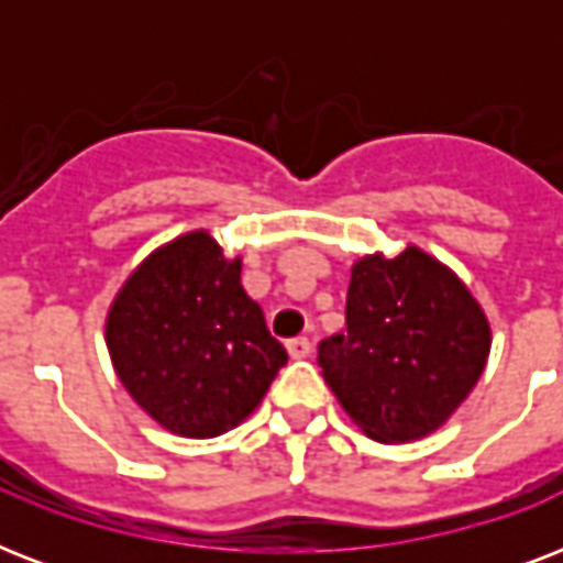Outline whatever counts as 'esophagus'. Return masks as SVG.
I'll return each mask as SVG.
<instances>
[{
	"label": "esophagus",
	"instance_id": "obj_1",
	"mask_svg": "<svg viewBox=\"0 0 563 563\" xmlns=\"http://www.w3.org/2000/svg\"><path fill=\"white\" fill-rule=\"evenodd\" d=\"M286 351H289L291 360H307L309 353H312V344H309V339L298 335V339H289V342H286Z\"/></svg>",
	"mask_w": 563,
	"mask_h": 563
}]
</instances>
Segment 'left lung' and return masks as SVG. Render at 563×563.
Here are the masks:
<instances>
[{
  "instance_id": "8db88e82",
  "label": "left lung",
  "mask_w": 563,
  "mask_h": 563,
  "mask_svg": "<svg viewBox=\"0 0 563 563\" xmlns=\"http://www.w3.org/2000/svg\"><path fill=\"white\" fill-rule=\"evenodd\" d=\"M347 330L318 344L342 409L374 441L429 435L485 371L490 327L450 268L418 247L353 265Z\"/></svg>"
}]
</instances>
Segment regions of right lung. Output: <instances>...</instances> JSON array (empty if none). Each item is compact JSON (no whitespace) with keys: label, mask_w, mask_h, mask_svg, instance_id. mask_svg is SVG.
I'll list each match as a JSON object with an SVG mask.
<instances>
[{"label":"right lung","mask_w":563,"mask_h":563,"mask_svg":"<svg viewBox=\"0 0 563 563\" xmlns=\"http://www.w3.org/2000/svg\"><path fill=\"white\" fill-rule=\"evenodd\" d=\"M207 230L157 247L108 316V351L128 394L161 427L216 438L260 406L289 353Z\"/></svg>","instance_id":"1"}]
</instances>
